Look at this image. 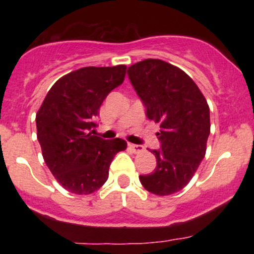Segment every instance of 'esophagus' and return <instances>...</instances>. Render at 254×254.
Wrapping results in <instances>:
<instances>
[{
  "instance_id": "obj_1",
  "label": "esophagus",
  "mask_w": 254,
  "mask_h": 254,
  "mask_svg": "<svg viewBox=\"0 0 254 254\" xmlns=\"http://www.w3.org/2000/svg\"><path fill=\"white\" fill-rule=\"evenodd\" d=\"M129 148L133 151V153H139V151L143 150V147H142V145H138V144L129 143Z\"/></svg>"
}]
</instances>
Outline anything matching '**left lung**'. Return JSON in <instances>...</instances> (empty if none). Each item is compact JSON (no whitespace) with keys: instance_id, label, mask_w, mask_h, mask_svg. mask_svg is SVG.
Instances as JSON below:
<instances>
[{"instance_id":"1","label":"left lung","mask_w":254,"mask_h":254,"mask_svg":"<svg viewBox=\"0 0 254 254\" xmlns=\"http://www.w3.org/2000/svg\"><path fill=\"white\" fill-rule=\"evenodd\" d=\"M127 75L147 117L160 124L156 136L161 150H153L156 168L139 176V182L156 196L173 194L190 183L205 155L209 105L193 80L165 61H141L127 69Z\"/></svg>"}]
</instances>
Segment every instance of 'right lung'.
<instances>
[{
    "mask_svg": "<svg viewBox=\"0 0 254 254\" xmlns=\"http://www.w3.org/2000/svg\"><path fill=\"white\" fill-rule=\"evenodd\" d=\"M127 65L84 66L55 82L36 116L44 161L65 190L89 194L106 183L122 138L94 135L95 118L111 90L123 83Z\"/></svg>",
    "mask_w": 254,
    "mask_h": 254,
    "instance_id": "obj_1",
    "label": "right lung"
}]
</instances>
